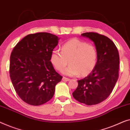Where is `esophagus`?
Masks as SVG:
<instances>
[{
    "label": "esophagus",
    "instance_id": "34e87169",
    "mask_svg": "<svg viewBox=\"0 0 130 130\" xmlns=\"http://www.w3.org/2000/svg\"><path fill=\"white\" fill-rule=\"evenodd\" d=\"M70 80V79L69 78H66V77H63L62 78V81H68Z\"/></svg>",
    "mask_w": 130,
    "mask_h": 130
}]
</instances>
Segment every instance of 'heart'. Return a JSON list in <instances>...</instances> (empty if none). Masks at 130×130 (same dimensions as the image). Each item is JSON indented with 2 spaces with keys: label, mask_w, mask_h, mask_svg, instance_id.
I'll list each match as a JSON object with an SVG mask.
<instances>
[{
  "label": "heart",
  "mask_w": 130,
  "mask_h": 130,
  "mask_svg": "<svg viewBox=\"0 0 130 130\" xmlns=\"http://www.w3.org/2000/svg\"><path fill=\"white\" fill-rule=\"evenodd\" d=\"M97 53L94 45L87 43L76 38H72L65 43L62 51L54 50L51 55V62L56 70L63 71L69 76L79 74L85 76L92 72L96 65Z\"/></svg>",
  "instance_id": "1"
}]
</instances>
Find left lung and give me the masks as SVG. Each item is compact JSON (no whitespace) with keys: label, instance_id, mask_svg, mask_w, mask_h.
I'll return each mask as SVG.
<instances>
[{"label":"left lung","instance_id":"left-lung-1","mask_svg":"<svg viewBox=\"0 0 130 130\" xmlns=\"http://www.w3.org/2000/svg\"><path fill=\"white\" fill-rule=\"evenodd\" d=\"M94 42L97 61L93 71L84 79L78 80V85L72 95L81 103L96 105L108 97L118 78L120 57L114 43L107 36L97 33L81 34Z\"/></svg>","mask_w":130,"mask_h":130}]
</instances>
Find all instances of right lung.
Returning a JSON list of instances; mask_svg holds the SVG:
<instances>
[{
    "label": "right lung",
    "instance_id": "obj_1",
    "mask_svg": "<svg viewBox=\"0 0 130 130\" xmlns=\"http://www.w3.org/2000/svg\"><path fill=\"white\" fill-rule=\"evenodd\" d=\"M59 38L46 32L29 34L17 43L10 58V79L26 103L42 105L54 95L62 76L53 67L51 55Z\"/></svg>",
    "mask_w": 130,
    "mask_h": 130
}]
</instances>
